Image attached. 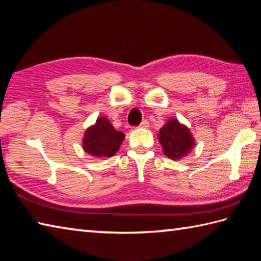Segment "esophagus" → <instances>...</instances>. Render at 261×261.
I'll return each mask as SVG.
<instances>
[{"mask_svg": "<svg viewBox=\"0 0 261 261\" xmlns=\"http://www.w3.org/2000/svg\"><path fill=\"white\" fill-rule=\"evenodd\" d=\"M139 126L142 127V129H148V127H149V122L147 120H143Z\"/></svg>", "mask_w": 261, "mask_h": 261, "instance_id": "34e87169", "label": "esophagus"}]
</instances>
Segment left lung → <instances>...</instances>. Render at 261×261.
Returning <instances> with one entry per match:
<instances>
[{"label": "left lung", "mask_w": 261, "mask_h": 261, "mask_svg": "<svg viewBox=\"0 0 261 261\" xmlns=\"http://www.w3.org/2000/svg\"><path fill=\"white\" fill-rule=\"evenodd\" d=\"M158 139L163 146L164 153L174 160L186 156L195 145L190 129L176 119H170L159 130Z\"/></svg>", "instance_id": "obj_1"}]
</instances>
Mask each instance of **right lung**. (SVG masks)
I'll use <instances>...</instances> for the list:
<instances>
[{
  "label": "right lung",
  "mask_w": 261,
  "mask_h": 261,
  "mask_svg": "<svg viewBox=\"0 0 261 261\" xmlns=\"http://www.w3.org/2000/svg\"><path fill=\"white\" fill-rule=\"evenodd\" d=\"M123 140V132L115 130L105 116H101L96 120L95 124L86 130L83 148L94 157L110 158L119 150Z\"/></svg>",
  "instance_id": "right-lung-1"
}]
</instances>
